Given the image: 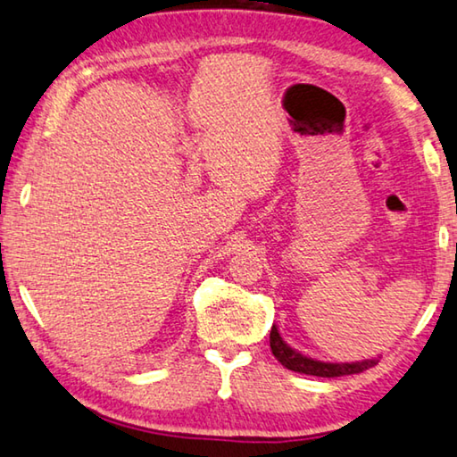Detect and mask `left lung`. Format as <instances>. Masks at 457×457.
<instances>
[{"mask_svg": "<svg viewBox=\"0 0 457 457\" xmlns=\"http://www.w3.org/2000/svg\"><path fill=\"white\" fill-rule=\"evenodd\" d=\"M270 351L277 357L278 363L287 367L291 371L305 373V376H318V378H340V376H351V373H361L370 367L378 365V359H367L357 361V363H322V361H314L310 357H303L302 353H297L283 343V338L278 337L275 326L270 328Z\"/></svg>", "mask_w": 457, "mask_h": 457, "instance_id": "obj_1", "label": "left lung"}]
</instances>
